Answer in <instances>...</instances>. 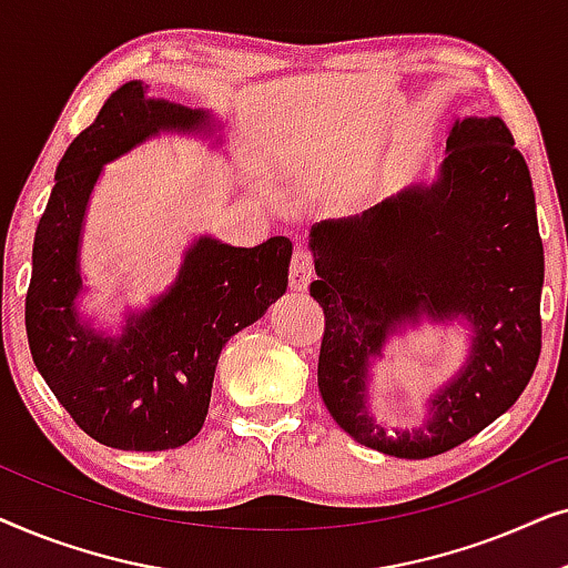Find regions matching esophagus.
Returning <instances> with one entry per match:
<instances>
[{
	"instance_id": "1",
	"label": "esophagus",
	"mask_w": 568,
	"mask_h": 568,
	"mask_svg": "<svg viewBox=\"0 0 568 568\" xmlns=\"http://www.w3.org/2000/svg\"><path fill=\"white\" fill-rule=\"evenodd\" d=\"M310 282H313V258H310V253L297 251L292 255L290 290L292 292H307Z\"/></svg>"
}]
</instances>
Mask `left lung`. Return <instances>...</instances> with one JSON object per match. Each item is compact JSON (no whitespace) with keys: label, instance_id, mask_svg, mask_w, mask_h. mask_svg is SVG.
Here are the masks:
<instances>
[{"label":"left lung","instance_id":"left-lung-1","mask_svg":"<svg viewBox=\"0 0 568 568\" xmlns=\"http://www.w3.org/2000/svg\"><path fill=\"white\" fill-rule=\"evenodd\" d=\"M432 183L362 216L315 224L307 247L325 313L321 398L377 453L424 460L476 437L515 406L540 356L542 243L530 170L499 115H453ZM463 322L464 367L427 402V422L387 433L371 410V369L393 335Z\"/></svg>","mask_w":568,"mask_h":568}]
</instances>
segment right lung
<instances>
[{
    "label": "right lung",
    "instance_id": "obj_1",
    "mask_svg": "<svg viewBox=\"0 0 568 568\" xmlns=\"http://www.w3.org/2000/svg\"><path fill=\"white\" fill-rule=\"evenodd\" d=\"M160 134L224 144L212 111L146 95L142 80L111 92L98 119L67 146L38 222L26 328L33 362L69 416L100 445L158 453L191 442L204 426L222 346L266 315L290 284L292 243L271 237L235 247L196 235L175 282L119 331L82 315L80 268L92 191L123 154Z\"/></svg>",
    "mask_w": 568,
    "mask_h": 568
}]
</instances>
